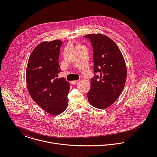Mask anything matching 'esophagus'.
Masks as SVG:
<instances>
[{"mask_svg": "<svg viewBox=\"0 0 157 157\" xmlns=\"http://www.w3.org/2000/svg\"><path fill=\"white\" fill-rule=\"evenodd\" d=\"M78 82V80H74V81H72L71 82V85H75V84H76V83H77Z\"/></svg>", "mask_w": 157, "mask_h": 157, "instance_id": "esophagus-1", "label": "esophagus"}]
</instances>
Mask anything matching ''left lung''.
<instances>
[{"mask_svg": "<svg viewBox=\"0 0 157 157\" xmlns=\"http://www.w3.org/2000/svg\"><path fill=\"white\" fill-rule=\"evenodd\" d=\"M84 37L91 42L94 63L88 100L92 106L105 109L116 101L124 88L127 75L125 62L117 45L108 37L90 34Z\"/></svg>", "mask_w": 157, "mask_h": 157, "instance_id": "8db88e82", "label": "left lung"}]
</instances>
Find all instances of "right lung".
<instances>
[{"mask_svg":"<svg viewBox=\"0 0 157 157\" xmlns=\"http://www.w3.org/2000/svg\"><path fill=\"white\" fill-rule=\"evenodd\" d=\"M63 42H44L31 52L26 71L27 88L33 100L44 111L59 115L67 106L69 84L64 77L57 78L61 69L59 64Z\"/></svg>","mask_w":157,"mask_h":157,"instance_id":"right-lung-1","label":"right lung"}]
</instances>
